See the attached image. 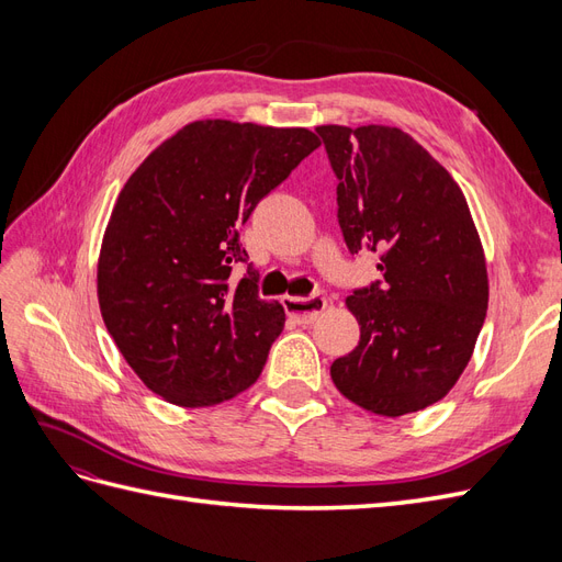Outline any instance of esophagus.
<instances>
[{"label":"esophagus","instance_id":"34e87169","mask_svg":"<svg viewBox=\"0 0 562 562\" xmlns=\"http://www.w3.org/2000/svg\"><path fill=\"white\" fill-rule=\"evenodd\" d=\"M326 297L323 295H312V297H291L285 295L283 297V307L288 312V316L295 318L302 326H310L318 318V314L326 310Z\"/></svg>","mask_w":562,"mask_h":562}]
</instances>
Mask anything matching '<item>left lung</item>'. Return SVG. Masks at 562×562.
<instances>
[{
	"instance_id": "left-lung-1",
	"label": "left lung",
	"mask_w": 562,
	"mask_h": 562,
	"mask_svg": "<svg viewBox=\"0 0 562 562\" xmlns=\"http://www.w3.org/2000/svg\"><path fill=\"white\" fill-rule=\"evenodd\" d=\"M337 176L347 248L378 255L382 281L353 291L361 326L333 361L339 394L384 417L424 411L462 375L487 312V269L464 192L396 126H318Z\"/></svg>"
}]
</instances>
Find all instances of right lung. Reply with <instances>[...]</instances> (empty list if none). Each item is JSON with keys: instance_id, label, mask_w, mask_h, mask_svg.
I'll return each mask as SVG.
<instances>
[{"instance_id": "1", "label": "right lung", "mask_w": 562, "mask_h": 562, "mask_svg": "<svg viewBox=\"0 0 562 562\" xmlns=\"http://www.w3.org/2000/svg\"><path fill=\"white\" fill-rule=\"evenodd\" d=\"M318 145L310 128L203 119L126 180L100 246L98 302L119 351L157 396L206 407L260 378L285 312L260 300L239 232Z\"/></svg>"}]
</instances>
